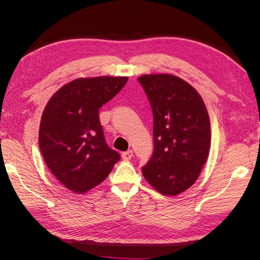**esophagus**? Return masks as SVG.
Masks as SVG:
<instances>
[{"label": "esophagus", "mask_w": 260, "mask_h": 260, "mask_svg": "<svg viewBox=\"0 0 260 260\" xmlns=\"http://www.w3.org/2000/svg\"><path fill=\"white\" fill-rule=\"evenodd\" d=\"M132 157H133V151H132V149H128V151L122 153V158H123V160L128 161V160L132 159Z\"/></svg>", "instance_id": "1"}]
</instances>
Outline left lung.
Listing matches in <instances>:
<instances>
[{
	"instance_id": "left-lung-1",
	"label": "left lung",
	"mask_w": 260,
	"mask_h": 260,
	"mask_svg": "<svg viewBox=\"0 0 260 260\" xmlns=\"http://www.w3.org/2000/svg\"><path fill=\"white\" fill-rule=\"evenodd\" d=\"M138 81L154 115V153L142 174L157 192L176 196L196 182L209 157L208 109L199 92L179 77L153 74Z\"/></svg>"
}]
</instances>
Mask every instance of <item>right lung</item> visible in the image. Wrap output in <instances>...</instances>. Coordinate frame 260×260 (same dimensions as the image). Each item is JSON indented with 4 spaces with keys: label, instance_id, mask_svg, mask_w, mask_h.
I'll list each match as a JSON object with an SVG mask.
<instances>
[{
    "label": "right lung",
    "instance_id": "add662e5",
    "mask_svg": "<svg viewBox=\"0 0 260 260\" xmlns=\"http://www.w3.org/2000/svg\"><path fill=\"white\" fill-rule=\"evenodd\" d=\"M127 77L79 78L47 102L39 128V146L53 176L70 190L84 194L106 179L120 155L108 147L100 107L124 87Z\"/></svg>",
    "mask_w": 260,
    "mask_h": 260
}]
</instances>
